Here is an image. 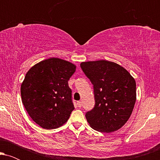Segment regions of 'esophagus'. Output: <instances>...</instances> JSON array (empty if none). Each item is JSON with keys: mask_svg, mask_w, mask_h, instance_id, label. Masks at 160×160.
<instances>
[{"mask_svg": "<svg viewBox=\"0 0 160 160\" xmlns=\"http://www.w3.org/2000/svg\"><path fill=\"white\" fill-rule=\"evenodd\" d=\"M78 106L79 108H81L82 107V102H80V101H79V102H78Z\"/></svg>", "mask_w": 160, "mask_h": 160, "instance_id": "esophagus-1", "label": "esophagus"}]
</instances>
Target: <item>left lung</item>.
<instances>
[{"label": "left lung", "mask_w": 160, "mask_h": 160, "mask_svg": "<svg viewBox=\"0 0 160 160\" xmlns=\"http://www.w3.org/2000/svg\"><path fill=\"white\" fill-rule=\"evenodd\" d=\"M80 68L93 85L95 106L86 113L91 127L102 132L118 130L127 122L136 101V83L131 74L114 62H82Z\"/></svg>", "instance_id": "left-lung-1"}]
</instances>
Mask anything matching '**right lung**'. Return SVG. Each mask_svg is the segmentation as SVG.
Masks as SVG:
<instances>
[{"mask_svg": "<svg viewBox=\"0 0 160 160\" xmlns=\"http://www.w3.org/2000/svg\"><path fill=\"white\" fill-rule=\"evenodd\" d=\"M76 66L58 58L34 65L25 75L21 96L31 118L45 129L58 128L67 122L74 106L68 86Z\"/></svg>", "mask_w": 160, "mask_h": 160, "instance_id": "1", "label": "right lung"}]
</instances>
